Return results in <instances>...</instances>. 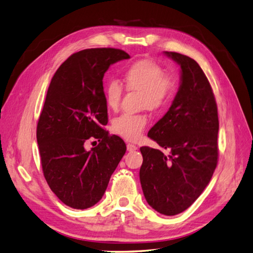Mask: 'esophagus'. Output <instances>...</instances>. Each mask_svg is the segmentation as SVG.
I'll return each instance as SVG.
<instances>
[{"label":"esophagus","instance_id":"esophagus-1","mask_svg":"<svg viewBox=\"0 0 253 253\" xmlns=\"http://www.w3.org/2000/svg\"><path fill=\"white\" fill-rule=\"evenodd\" d=\"M138 148L134 144H130V143H128L127 144V151L128 152H133V151H136Z\"/></svg>","mask_w":253,"mask_h":253}]
</instances>
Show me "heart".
Segmentation results:
<instances>
[{
    "label": "heart",
    "mask_w": 253,
    "mask_h": 253,
    "mask_svg": "<svg viewBox=\"0 0 253 253\" xmlns=\"http://www.w3.org/2000/svg\"><path fill=\"white\" fill-rule=\"evenodd\" d=\"M128 89L141 92V105L149 110L162 109L170 102L175 89L177 78L164 71L160 63L141 59L131 63L123 74ZM123 86L119 81H110L104 88V98L110 109L120 105ZM148 124V119L141 114L124 113L113 120L112 129L120 137L129 141L137 140Z\"/></svg>",
    "instance_id": "b5f03b06"
}]
</instances>
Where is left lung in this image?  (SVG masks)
<instances>
[{"label":"left lung","instance_id":"1","mask_svg":"<svg viewBox=\"0 0 253 253\" xmlns=\"http://www.w3.org/2000/svg\"><path fill=\"white\" fill-rule=\"evenodd\" d=\"M181 68L180 87L167 113L148 137L164 150L142 146L140 182L150 206L165 215L189 208L212 178L218 164V108L199 64L179 52L164 51Z\"/></svg>","mask_w":253,"mask_h":253}]
</instances>
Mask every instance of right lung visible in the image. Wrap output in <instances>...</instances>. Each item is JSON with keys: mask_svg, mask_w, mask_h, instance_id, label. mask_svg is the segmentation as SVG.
<instances>
[{"mask_svg": "<svg viewBox=\"0 0 253 253\" xmlns=\"http://www.w3.org/2000/svg\"><path fill=\"white\" fill-rule=\"evenodd\" d=\"M129 58L122 49H84L70 56L51 79L37 139L47 183L71 208L87 209L102 198L126 152L124 141L103 129L108 108L102 80L111 64ZM88 138L99 141L90 151L84 148Z\"/></svg>", "mask_w": 253, "mask_h": 253, "instance_id": "add662e5", "label": "right lung"}]
</instances>
